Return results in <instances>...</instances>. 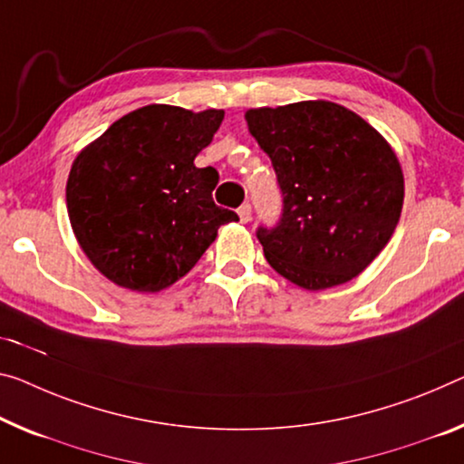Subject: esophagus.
<instances>
[{
    "mask_svg": "<svg viewBox=\"0 0 464 464\" xmlns=\"http://www.w3.org/2000/svg\"><path fill=\"white\" fill-rule=\"evenodd\" d=\"M238 218H240V222H242V224L251 222V205H248V203H242L240 208H238Z\"/></svg>",
    "mask_w": 464,
    "mask_h": 464,
    "instance_id": "1",
    "label": "esophagus"
}]
</instances>
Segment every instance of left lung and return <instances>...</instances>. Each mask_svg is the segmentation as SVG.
I'll return each instance as SVG.
<instances>
[{"label":"left lung","instance_id":"obj_1","mask_svg":"<svg viewBox=\"0 0 464 464\" xmlns=\"http://www.w3.org/2000/svg\"><path fill=\"white\" fill-rule=\"evenodd\" d=\"M245 118L282 192L280 219L256 227L269 266L306 290L353 280L401 219L394 151L361 116L330 102L248 110Z\"/></svg>","mask_w":464,"mask_h":464}]
</instances>
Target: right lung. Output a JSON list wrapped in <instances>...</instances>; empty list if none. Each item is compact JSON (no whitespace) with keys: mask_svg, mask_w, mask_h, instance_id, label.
<instances>
[{"mask_svg":"<svg viewBox=\"0 0 464 464\" xmlns=\"http://www.w3.org/2000/svg\"><path fill=\"white\" fill-rule=\"evenodd\" d=\"M222 110L147 105L78 155L66 203L78 245L118 286L158 292L187 276L238 216L213 203L216 168H197Z\"/></svg>","mask_w":464,"mask_h":464,"instance_id":"right-lung-1","label":"right lung"}]
</instances>
